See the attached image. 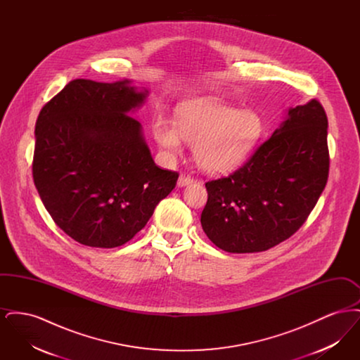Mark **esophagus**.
<instances>
[{
  "label": "esophagus",
  "instance_id": "obj_1",
  "mask_svg": "<svg viewBox=\"0 0 360 360\" xmlns=\"http://www.w3.org/2000/svg\"><path fill=\"white\" fill-rule=\"evenodd\" d=\"M193 178L190 176V175H186V174H181L179 175V179H178V186H186V185H190V184H193Z\"/></svg>",
  "mask_w": 360,
  "mask_h": 360
}]
</instances>
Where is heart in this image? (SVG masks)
I'll use <instances>...</instances> for the list:
<instances>
[{
  "label": "heart",
  "instance_id": "obj_1",
  "mask_svg": "<svg viewBox=\"0 0 360 360\" xmlns=\"http://www.w3.org/2000/svg\"><path fill=\"white\" fill-rule=\"evenodd\" d=\"M264 132V121L254 110L200 100L179 109L176 125L165 117L154 122L156 141L169 154H179L184 140L194 144L198 165L209 172L235 170Z\"/></svg>",
  "mask_w": 360,
  "mask_h": 360
}]
</instances>
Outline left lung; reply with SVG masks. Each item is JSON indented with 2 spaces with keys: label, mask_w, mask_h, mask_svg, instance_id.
<instances>
[{
  "label": "left lung",
  "mask_w": 360,
  "mask_h": 360,
  "mask_svg": "<svg viewBox=\"0 0 360 360\" xmlns=\"http://www.w3.org/2000/svg\"><path fill=\"white\" fill-rule=\"evenodd\" d=\"M328 119L311 100L289 117L238 170L205 184L206 236L226 252L267 251L307 221L329 172Z\"/></svg>",
  "instance_id": "8db88e82"
}]
</instances>
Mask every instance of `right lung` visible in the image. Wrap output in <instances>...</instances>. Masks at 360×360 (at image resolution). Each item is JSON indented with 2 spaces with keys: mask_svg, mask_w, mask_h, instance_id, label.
Returning a JSON list of instances; mask_svg holds the SVG:
<instances>
[{
  "mask_svg": "<svg viewBox=\"0 0 360 360\" xmlns=\"http://www.w3.org/2000/svg\"><path fill=\"white\" fill-rule=\"evenodd\" d=\"M128 84L74 79L34 127L37 193L55 224L89 247L132 239L179 176L155 165L140 122L127 115L147 96Z\"/></svg>",
  "mask_w": 360,
  "mask_h": 360,
  "instance_id": "obj_1",
  "label": "right lung"
}]
</instances>
